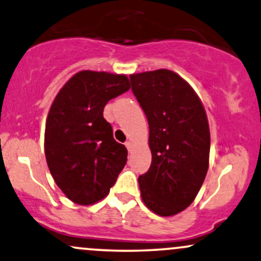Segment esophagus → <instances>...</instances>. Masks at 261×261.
<instances>
[{
	"label": "esophagus",
	"mask_w": 261,
	"mask_h": 261,
	"mask_svg": "<svg viewBox=\"0 0 261 261\" xmlns=\"http://www.w3.org/2000/svg\"><path fill=\"white\" fill-rule=\"evenodd\" d=\"M125 146H126L128 151H131V149H133V146H134V143L131 142V141H126V142H125Z\"/></svg>",
	"instance_id": "1"
}]
</instances>
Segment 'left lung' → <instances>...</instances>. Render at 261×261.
<instances>
[{
    "instance_id": "left-lung-1",
    "label": "left lung",
    "mask_w": 261,
    "mask_h": 261,
    "mask_svg": "<svg viewBox=\"0 0 261 261\" xmlns=\"http://www.w3.org/2000/svg\"><path fill=\"white\" fill-rule=\"evenodd\" d=\"M147 116L152 163L139 176L141 197L160 216H174L195 200L208 169L210 128L205 108L185 80L169 70L130 76Z\"/></svg>"
}]
</instances>
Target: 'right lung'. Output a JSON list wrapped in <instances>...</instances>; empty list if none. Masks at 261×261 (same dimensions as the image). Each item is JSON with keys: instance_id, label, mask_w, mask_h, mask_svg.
<instances>
[{"instance_id": "right-lung-1", "label": "right lung", "mask_w": 261, "mask_h": 261, "mask_svg": "<svg viewBox=\"0 0 261 261\" xmlns=\"http://www.w3.org/2000/svg\"><path fill=\"white\" fill-rule=\"evenodd\" d=\"M130 89L126 74L80 71L60 89L45 125V157L71 201L93 205L109 194L127 161L103 118L106 104Z\"/></svg>"}]
</instances>
